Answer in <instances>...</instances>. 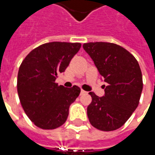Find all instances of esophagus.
Returning a JSON list of instances; mask_svg holds the SVG:
<instances>
[{
  "instance_id": "1",
  "label": "esophagus",
  "mask_w": 155,
  "mask_h": 155,
  "mask_svg": "<svg viewBox=\"0 0 155 155\" xmlns=\"http://www.w3.org/2000/svg\"><path fill=\"white\" fill-rule=\"evenodd\" d=\"M87 94V92H86V91H83V90H81V95H83V94Z\"/></svg>"
}]
</instances>
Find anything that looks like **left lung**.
Segmentation results:
<instances>
[{"label":"left lung","instance_id":"8db88e82","mask_svg":"<svg viewBox=\"0 0 155 155\" xmlns=\"http://www.w3.org/2000/svg\"><path fill=\"white\" fill-rule=\"evenodd\" d=\"M83 47L107 83L103 97L90 92L92 97L87 107L90 123L102 131L118 130L140 103L143 90L140 64L133 54L114 43L90 42Z\"/></svg>","mask_w":155,"mask_h":155}]
</instances>
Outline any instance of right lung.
<instances>
[{
  "mask_svg": "<svg viewBox=\"0 0 155 155\" xmlns=\"http://www.w3.org/2000/svg\"><path fill=\"white\" fill-rule=\"evenodd\" d=\"M81 47V43H45L32 50L20 65L19 99L26 115L39 128L54 130L67 120L70 105L81 89L77 85L65 88L55 80Z\"/></svg>",
  "mask_w": 155,
  "mask_h": 155,
  "instance_id": "add662e5",
  "label": "right lung"
}]
</instances>
